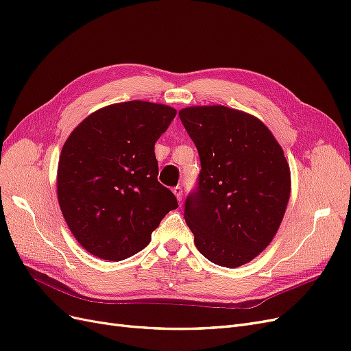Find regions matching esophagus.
Instances as JSON below:
<instances>
[{
    "label": "esophagus",
    "mask_w": 351,
    "mask_h": 351,
    "mask_svg": "<svg viewBox=\"0 0 351 351\" xmlns=\"http://www.w3.org/2000/svg\"><path fill=\"white\" fill-rule=\"evenodd\" d=\"M182 188H180V186H175L173 188V193H175V197H176V199L180 202V201H182Z\"/></svg>",
    "instance_id": "obj_1"
}]
</instances>
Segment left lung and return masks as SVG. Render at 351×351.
<instances>
[{"instance_id":"8db88e82","label":"left lung","mask_w":351,"mask_h":351,"mask_svg":"<svg viewBox=\"0 0 351 351\" xmlns=\"http://www.w3.org/2000/svg\"><path fill=\"white\" fill-rule=\"evenodd\" d=\"M180 121L199 153L197 189L185 221L210 262L239 267L274 240L291 195V171L270 130L254 115L223 106L188 107Z\"/></svg>"}]
</instances>
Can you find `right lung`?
Returning <instances> with one entry per match:
<instances>
[{"label": "right lung", "mask_w": 351, "mask_h": 351, "mask_svg": "<svg viewBox=\"0 0 351 351\" xmlns=\"http://www.w3.org/2000/svg\"><path fill=\"white\" fill-rule=\"evenodd\" d=\"M175 115L163 104H112L89 114L64 141L58 199L88 253L124 261L145 249L163 217L178 208L173 193L159 184L154 156V143Z\"/></svg>", "instance_id": "obj_1"}]
</instances>
